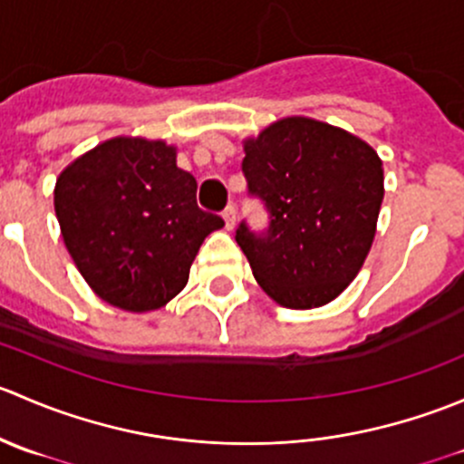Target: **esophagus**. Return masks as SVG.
<instances>
[{"instance_id": "1", "label": "esophagus", "mask_w": 464, "mask_h": 464, "mask_svg": "<svg viewBox=\"0 0 464 464\" xmlns=\"http://www.w3.org/2000/svg\"><path fill=\"white\" fill-rule=\"evenodd\" d=\"M222 218H224V224H227V228H228V231H233V228H236V222H237L236 206H233V204H228L227 208H224Z\"/></svg>"}]
</instances>
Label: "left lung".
I'll use <instances>...</instances> for the list:
<instances>
[{"instance_id":"8db88e82","label":"left lung","mask_w":464,"mask_h":464,"mask_svg":"<svg viewBox=\"0 0 464 464\" xmlns=\"http://www.w3.org/2000/svg\"><path fill=\"white\" fill-rule=\"evenodd\" d=\"M249 193L269 210L266 233L242 222L236 242L269 298L289 310L334 301L366 262L383 199V168L363 139L287 116L242 141Z\"/></svg>"}]
</instances>
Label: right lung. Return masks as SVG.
<instances>
[{
    "label": "right lung",
    "instance_id": "add662e5",
    "mask_svg": "<svg viewBox=\"0 0 464 464\" xmlns=\"http://www.w3.org/2000/svg\"><path fill=\"white\" fill-rule=\"evenodd\" d=\"M195 193V177L177 168V148L161 139H107L60 172V233L98 298L143 314L186 287L204 237L224 227Z\"/></svg>",
    "mask_w": 464,
    "mask_h": 464
}]
</instances>
